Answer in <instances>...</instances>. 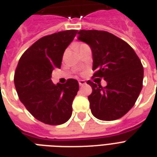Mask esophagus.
Here are the masks:
<instances>
[{
	"instance_id": "34e87169",
	"label": "esophagus",
	"mask_w": 157,
	"mask_h": 157,
	"mask_svg": "<svg viewBox=\"0 0 157 157\" xmlns=\"http://www.w3.org/2000/svg\"><path fill=\"white\" fill-rule=\"evenodd\" d=\"M86 84V81H84V80H81V81H79V86H85Z\"/></svg>"
}]
</instances>
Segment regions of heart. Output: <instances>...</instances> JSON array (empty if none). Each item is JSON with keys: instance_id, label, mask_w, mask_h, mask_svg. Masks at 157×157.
Segmentation results:
<instances>
[{"instance_id": "1", "label": "heart", "mask_w": 157, "mask_h": 157, "mask_svg": "<svg viewBox=\"0 0 157 157\" xmlns=\"http://www.w3.org/2000/svg\"><path fill=\"white\" fill-rule=\"evenodd\" d=\"M83 44H81V43H77V44H75L74 46H75V48H78L79 47H81V45H83Z\"/></svg>"}]
</instances>
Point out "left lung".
I'll list each match as a JSON object with an SVG mask.
<instances>
[{
	"label": "left lung",
	"instance_id": "left-lung-1",
	"mask_svg": "<svg viewBox=\"0 0 157 157\" xmlns=\"http://www.w3.org/2000/svg\"><path fill=\"white\" fill-rule=\"evenodd\" d=\"M77 39L89 44L93 54L92 93L88 96L92 114L100 120L112 121L125 115L137 101L142 88L143 67L128 43L107 31L80 30Z\"/></svg>",
	"mask_w": 157,
	"mask_h": 157
}]
</instances>
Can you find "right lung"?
<instances>
[{"label":"right lung","instance_id":"obj_1","mask_svg":"<svg viewBox=\"0 0 157 157\" xmlns=\"http://www.w3.org/2000/svg\"><path fill=\"white\" fill-rule=\"evenodd\" d=\"M78 31H60L44 36L23 53L15 72L20 100L32 115L45 124L60 125L72 113V101L79 90L78 81L65 84L51 81L52 71L61 67L64 51Z\"/></svg>","mask_w":157,"mask_h":157}]
</instances>
